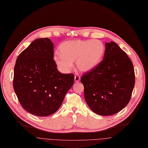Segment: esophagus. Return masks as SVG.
Segmentation results:
<instances>
[{"mask_svg":"<svg viewBox=\"0 0 148 148\" xmlns=\"http://www.w3.org/2000/svg\"><path fill=\"white\" fill-rule=\"evenodd\" d=\"M74 80L75 82H79L80 80V76L79 74H76L74 76Z\"/></svg>","mask_w":148,"mask_h":148,"instance_id":"34e87169","label":"esophagus"}]
</instances>
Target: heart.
Segmentation results:
<instances>
[{
	"label": "heart",
	"mask_w": 148,
	"mask_h": 148,
	"mask_svg": "<svg viewBox=\"0 0 148 148\" xmlns=\"http://www.w3.org/2000/svg\"><path fill=\"white\" fill-rule=\"evenodd\" d=\"M105 45L99 40H73L62 42L54 60L59 69L68 73L73 67V62L82 72H88L96 68L102 61Z\"/></svg>",
	"instance_id": "1"
}]
</instances>
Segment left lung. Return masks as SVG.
Returning a JSON list of instances; mask_svg holds the SVG:
<instances>
[{
  "label": "left lung",
  "instance_id": "left-lung-1",
  "mask_svg": "<svg viewBox=\"0 0 148 148\" xmlns=\"http://www.w3.org/2000/svg\"><path fill=\"white\" fill-rule=\"evenodd\" d=\"M81 82L84 99L93 112L102 116L116 114L131 99L135 84L133 63L117 44L107 42L103 60L84 74Z\"/></svg>",
  "mask_w": 148,
  "mask_h": 148
}]
</instances>
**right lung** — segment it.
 <instances>
[{"instance_id": "right-lung-1", "label": "right lung", "mask_w": 148, "mask_h": 148, "mask_svg": "<svg viewBox=\"0 0 148 148\" xmlns=\"http://www.w3.org/2000/svg\"><path fill=\"white\" fill-rule=\"evenodd\" d=\"M53 49L50 39H36L19 54L14 66L13 87L19 102L38 116L55 113L74 82L73 74L58 71Z\"/></svg>"}]
</instances>
